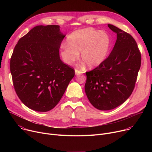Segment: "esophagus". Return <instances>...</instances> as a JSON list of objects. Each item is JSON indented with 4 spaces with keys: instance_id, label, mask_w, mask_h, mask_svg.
<instances>
[{
    "instance_id": "esophagus-1",
    "label": "esophagus",
    "mask_w": 152,
    "mask_h": 152,
    "mask_svg": "<svg viewBox=\"0 0 152 152\" xmlns=\"http://www.w3.org/2000/svg\"><path fill=\"white\" fill-rule=\"evenodd\" d=\"M81 73H83V72L80 70H78L77 69H75V74L76 75H79V74H81Z\"/></svg>"
}]
</instances>
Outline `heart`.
Wrapping results in <instances>:
<instances>
[{
    "label": "heart",
    "mask_w": 152,
    "mask_h": 152,
    "mask_svg": "<svg viewBox=\"0 0 152 152\" xmlns=\"http://www.w3.org/2000/svg\"><path fill=\"white\" fill-rule=\"evenodd\" d=\"M66 44L61 46V55L64 61L69 65L79 58L90 68L98 67L106 59L109 53L111 39L110 35L93 28L75 31L67 38Z\"/></svg>",
    "instance_id": "1"
}]
</instances>
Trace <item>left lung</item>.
<instances>
[{
    "mask_svg": "<svg viewBox=\"0 0 152 152\" xmlns=\"http://www.w3.org/2000/svg\"><path fill=\"white\" fill-rule=\"evenodd\" d=\"M117 35L110 55L100 66L86 72L85 91L97 109L113 110L123 103L132 93L141 67V55L132 35L112 25Z\"/></svg>",
    "mask_w": 152,
    "mask_h": 152,
    "instance_id": "8db88e82",
    "label": "left lung"
}]
</instances>
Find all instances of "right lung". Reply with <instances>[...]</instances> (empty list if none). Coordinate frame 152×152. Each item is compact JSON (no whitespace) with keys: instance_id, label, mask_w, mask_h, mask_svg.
I'll list each match as a JSON object with an SVG mask.
<instances>
[{"instance_id":"1","label":"right lung","mask_w":152,"mask_h":152,"mask_svg":"<svg viewBox=\"0 0 152 152\" xmlns=\"http://www.w3.org/2000/svg\"><path fill=\"white\" fill-rule=\"evenodd\" d=\"M65 37L58 25L37 26L21 37L10 60L14 90L28 107L47 112L58 103L75 76L59 58Z\"/></svg>"}]
</instances>
